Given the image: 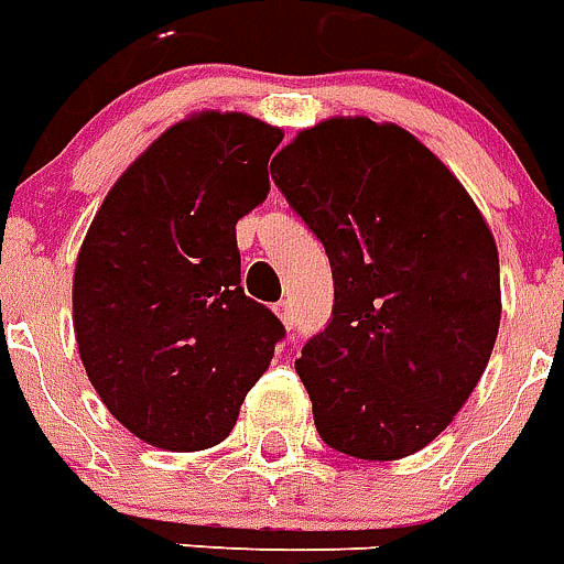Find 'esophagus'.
<instances>
[{"label":"esophagus","instance_id":"1","mask_svg":"<svg viewBox=\"0 0 564 564\" xmlns=\"http://www.w3.org/2000/svg\"><path fill=\"white\" fill-rule=\"evenodd\" d=\"M276 314H279V319L285 323L288 332H291V328H294V323H296V317H294V308H291V303H288V300L276 303Z\"/></svg>","mask_w":564,"mask_h":564}]
</instances>
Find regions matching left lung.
I'll use <instances>...</instances> for the list:
<instances>
[{
  "label": "left lung",
  "mask_w": 564,
  "mask_h": 564,
  "mask_svg": "<svg viewBox=\"0 0 564 564\" xmlns=\"http://www.w3.org/2000/svg\"><path fill=\"white\" fill-rule=\"evenodd\" d=\"M273 161L335 279L332 319L296 360L317 434L358 460L416 454L452 425L492 355V232L460 180L399 124L326 119Z\"/></svg>",
  "instance_id": "8db88e82"
}]
</instances>
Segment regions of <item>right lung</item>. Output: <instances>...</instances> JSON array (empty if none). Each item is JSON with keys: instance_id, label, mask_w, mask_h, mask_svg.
<instances>
[{"instance_id": "add662e5", "label": "right lung", "mask_w": 564, "mask_h": 564, "mask_svg": "<svg viewBox=\"0 0 564 564\" xmlns=\"http://www.w3.org/2000/svg\"><path fill=\"white\" fill-rule=\"evenodd\" d=\"M282 130L204 110L171 124L107 192L72 279L89 381L142 443L227 440L285 326L241 288L236 224L268 197Z\"/></svg>"}]
</instances>
